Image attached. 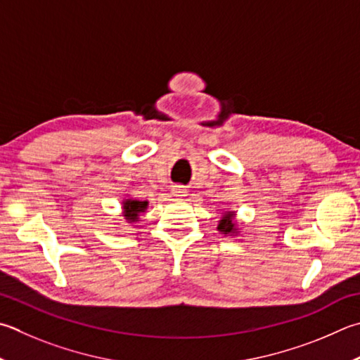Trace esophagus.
Segmentation results:
<instances>
[{
    "mask_svg": "<svg viewBox=\"0 0 360 360\" xmlns=\"http://www.w3.org/2000/svg\"><path fill=\"white\" fill-rule=\"evenodd\" d=\"M172 192H173L174 197H178V198H182V197H186V195H187V191L182 186H173Z\"/></svg>",
    "mask_w": 360,
    "mask_h": 360,
    "instance_id": "esophagus-1",
    "label": "esophagus"
}]
</instances>
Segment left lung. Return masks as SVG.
<instances>
[{"label":"left lung","mask_w":360,"mask_h":360,"mask_svg":"<svg viewBox=\"0 0 360 360\" xmlns=\"http://www.w3.org/2000/svg\"><path fill=\"white\" fill-rule=\"evenodd\" d=\"M217 230L224 233L225 236H228V234H236L238 233L236 224H234V212L224 214V217H221V220L219 221Z\"/></svg>","instance_id":"1"}]
</instances>
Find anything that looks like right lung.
<instances>
[{
    "mask_svg": "<svg viewBox=\"0 0 360 360\" xmlns=\"http://www.w3.org/2000/svg\"><path fill=\"white\" fill-rule=\"evenodd\" d=\"M148 207V201H140L135 198H127L122 201V215L129 224H134V221L139 220L140 214L145 212Z\"/></svg>",
    "mask_w": 360,
    "mask_h": 360,
    "instance_id": "right-lung-1",
    "label": "right lung"
}]
</instances>
